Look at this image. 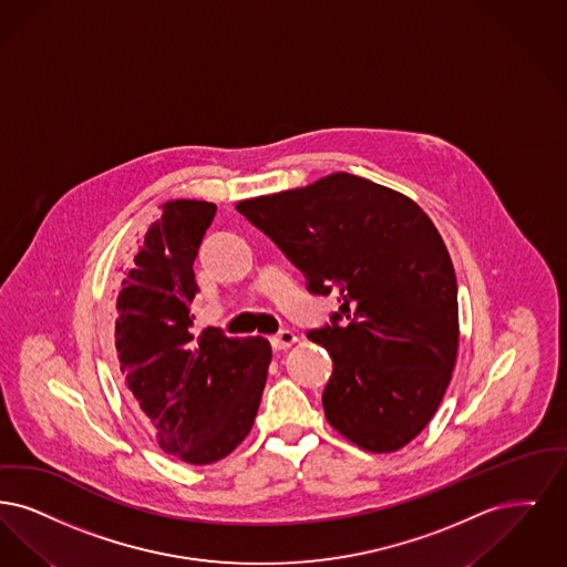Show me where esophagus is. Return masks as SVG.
Segmentation results:
<instances>
[{
    "mask_svg": "<svg viewBox=\"0 0 567 567\" xmlns=\"http://www.w3.org/2000/svg\"><path fill=\"white\" fill-rule=\"evenodd\" d=\"M296 343V334L292 330H279L277 334L271 337V346L275 351H281V349H288Z\"/></svg>",
    "mask_w": 567,
    "mask_h": 567,
    "instance_id": "esophagus-1",
    "label": "esophagus"
}]
</instances>
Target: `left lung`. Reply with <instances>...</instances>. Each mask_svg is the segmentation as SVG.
Masks as SVG:
<instances>
[{
  "label": "left lung",
  "instance_id": "obj_1",
  "mask_svg": "<svg viewBox=\"0 0 567 567\" xmlns=\"http://www.w3.org/2000/svg\"><path fill=\"white\" fill-rule=\"evenodd\" d=\"M339 311L307 337L328 349L323 413L351 443L392 453L434 417L455 367L457 279L411 198L351 173L237 205Z\"/></svg>",
  "mask_w": 567,
  "mask_h": 567
}]
</instances>
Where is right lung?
I'll return each mask as SVG.
<instances>
[{"label": "right lung", "mask_w": 567, "mask_h": 567, "mask_svg": "<svg viewBox=\"0 0 567 567\" xmlns=\"http://www.w3.org/2000/svg\"><path fill=\"white\" fill-rule=\"evenodd\" d=\"M207 200H169L118 272L114 347L135 415L188 464L226 457L249 434L271 364L262 337L193 332L195 258L214 221Z\"/></svg>", "instance_id": "1"}]
</instances>
